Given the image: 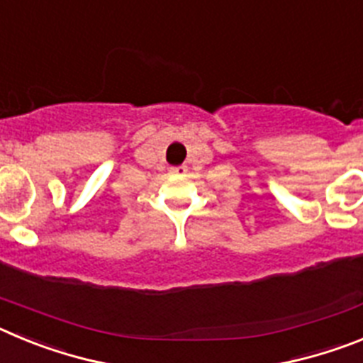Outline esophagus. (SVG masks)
Returning a JSON list of instances; mask_svg holds the SVG:
<instances>
[{
	"label": "esophagus",
	"instance_id": "1",
	"mask_svg": "<svg viewBox=\"0 0 363 363\" xmlns=\"http://www.w3.org/2000/svg\"><path fill=\"white\" fill-rule=\"evenodd\" d=\"M185 172H187V167H185V165L171 167V174H174V176H184Z\"/></svg>",
	"mask_w": 363,
	"mask_h": 363
}]
</instances>
